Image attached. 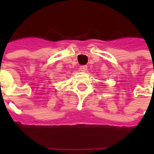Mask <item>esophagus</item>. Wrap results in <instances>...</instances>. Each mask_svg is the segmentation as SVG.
<instances>
[{
	"label": "esophagus",
	"instance_id": "obj_1",
	"mask_svg": "<svg viewBox=\"0 0 154 154\" xmlns=\"http://www.w3.org/2000/svg\"><path fill=\"white\" fill-rule=\"evenodd\" d=\"M80 70L82 71V72H87V65H83V66H81Z\"/></svg>",
	"mask_w": 154,
	"mask_h": 154
}]
</instances>
